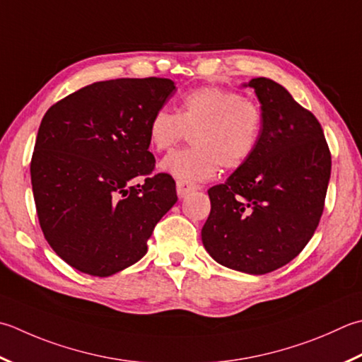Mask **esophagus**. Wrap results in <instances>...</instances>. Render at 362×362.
<instances>
[{"label": "esophagus", "instance_id": "esophagus-1", "mask_svg": "<svg viewBox=\"0 0 362 362\" xmlns=\"http://www.w3.org/2000/svg\"><path fill=\"white\" fill-rule=\"evenodd\" d=\"M201 189L199 185H196V183H188V182H177V196L183 199V197H187L188 194L193 193V191Z\"/></svg>", "mask_w": 362, "mask_h": 362}]
</instances>
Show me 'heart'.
Instances as JSON below:
<instances>
[{
  "label": "heart",
  "mask_w": 362,
  "mask_h": 362,
  "mask_svg": "<svg viewBox=\"0 0 362 362\" xmlns=\"http://www.w3.org/2000/svg\"><path fill=\"white\" fill-rule=\"evenodd\" d=\"M262 127L264 111L256 100L207 86L183 97L177 115L166 108L155 111L147 124V139L153 151L165 152L193 132V147L169 153L160 169L175 180L194 183L211 179L219 165L226 169L243 166L256 152Z\"/></svg>",
  "instance_id": "1"
}]
</instances>
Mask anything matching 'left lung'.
Wrapping results in <instances>:
<instances>
[{
    "label": "left lung",
    "instance_id": "left-lung-1",
    "mask_svg": "<svg viewBox=\"0 0 362 362\" xmlns=\"http://www.w3.org/2000/svg\"><path fill=\"white\" fill-rule=\"evenodd\" d=\"M256 92L264 127L256 152L228 180L209 189L202 243L218 264L247 274L284 267L313 238L323 214L331 153L322 125L270 78Z\"/></svg>",
    "mask_w": 362,
    "mask_h": 362
}]
</instances>
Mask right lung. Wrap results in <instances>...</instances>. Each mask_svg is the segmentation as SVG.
<instances>
[{
	"instance_id": "obj_1",
	"label": "right lung",
	"mask_w": 362,
	"mask_h": 362,
	"mask_svg": "<svg viewBox=\"0 0 362 362\" xmlns=\"http://www.w3.org/2000/svg\"><path fill=\"white\" fill-rule=\"evenodd\" d=\"M174 92L168 78L98 81L42 119L31 158L35 210L48 245L78 272L106 278L136 264L177 202L173 177L153 174L147 139L148 120Z\"/></svg>"
}]
</instances>
